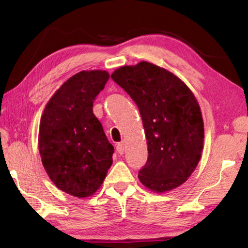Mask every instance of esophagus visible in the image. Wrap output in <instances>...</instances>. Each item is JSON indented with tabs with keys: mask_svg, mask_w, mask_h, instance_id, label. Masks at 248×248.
<instances>
[{
	"mask_svg": "<svg viewBox=\"0 0 248 248\" xmlns=\"http://www.w3.org/2000/svg\"><path fill=\"white\" fill-rule=\"evenodd\" d=\"M116 150L119 155H124V143H118L117 146H116Z\"/></svg>",
	"mask_w": 248,
	"mask_h": 248,
	"instance_id": "34e87169",
	"label": "esophagus"
}]
</instances>
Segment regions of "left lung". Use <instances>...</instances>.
I'll list each match as a JSON object with an SVG mask.
<instances>
[{"label": "left lung", "instance_id": "8db88e82", "mask_svg": "<svg viewBox=\"0 0 248 248\" xmlns=\"http://www.w3.org/2000/svg\"><path fill=\"white\" fill-rule=\"evenodd\" d=\"M110 78L133 99L143 120L148 160L140 181L159 194L180 186L203 148V120L194 93L172 72L148 62L121 66Z\"/></svg>", "mask_w": 248, "mask_h": 248}]
</instances>
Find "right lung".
I'll return each mask as SVG.
<instances>
[{
    "mask_svg": "<svg viewBox=\"0 0 248 248\" xmlns=\"http://www.w3.org/2000/svg\"><path fill=\"white\" fill-rule=\"evenodd\" d=\"M105 70H83L57 89L41 115L38 149L49 178L78 198L96 193L113 163L114 147L93 113L104 88Z\"/></svg>",
    "mask_w": 248,
    "mask_h": 248,
    "instance_id": "obj_1",
    "label": "right lung"
}]
</instances>
